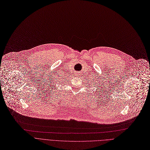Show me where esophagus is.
Listing matches in <instances>:
<instances>
[{
	"mask_svg": "<svg viewBox=\"0 0 150 150\" xmlns=\"http://www.w3.org/2000/svg\"><path fill=\"white\" fill-rule=\"evenodd\" d=\"M77 76H79V74H78V73H77Z\"/></svg>",
	"mask_w": 150,
	"mask_h": 150,
	"instance_id": "obj_1",
	"label": "esophagus"
}]
</instances>
